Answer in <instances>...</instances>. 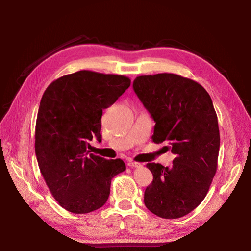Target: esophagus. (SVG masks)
<instances>
[{
  "label": "esophagus",
  "instance_id": "1",
  "mask_svg": "<svg viewBox=\"0 0 251 251\" xmlns=\"http://www.w3.org/2000/svg\"><path fill=\"white\" fill-rule=\"evenodd\" d=\"M141 164L139 162H135V161H128L127 162V166H130V168H138Z\"/></svg>",
  "mask_w": 251,
  "mask_h": 251
}]
</instances>
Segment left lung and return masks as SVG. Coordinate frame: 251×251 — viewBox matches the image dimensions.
<instances>
[{
  "label": "left lung",
  "mask_w": 251,
  "mask_h": 251,
  "mask_svg": "<svg viewBox=\"0 0 251 251\" xmlns=\"http://www.w3.org/2000/svg\"><path fill=\"white\" fill-rule=\"evenodd\" d=\"M133 88L156 123L151 140L176 155L171 168L148 163L153 181L144 204L154 215L178 219L203 201L214 179L220 149L218 117L200 83L173 73L141 75Z\"/></svg>",
  "instance_id": "1"
}]
</instances>
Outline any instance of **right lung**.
<instances>
[{
	"instance_id": "add662e5",
	"label": "right lung",
	"mask_w": 251,
	"mask_h": 251,
	"mask_svg": "<svg viewBox=\"0 0 251 251\" xmlns=\"http://www.w3.org/2000/svg\"><path fill=\"white\" fill-rule=\"evenodd\" d=\"M124 75L81 70L52 81L41 100L35 125L39 168L58 204L74 214L103 206L111 180L126 170L121 159L91 153L101 140V115L130 87Z\"/></svg>"
}]
</instances>
